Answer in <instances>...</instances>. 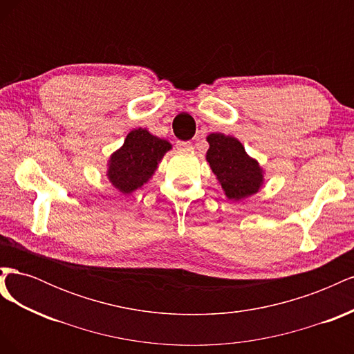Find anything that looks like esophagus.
<instances>
[{
    "instance_id": "obj_1",
    "label": "esophagus",
    "mask_w": 354,
    "mask_h": 354,
    "mask_svg": "<svg viewBox=\"0 0 354 354\" xmlns=\"http://www.w3.org/2000/svg\"><path fill=\"white\" fill-rule=\"evenodd\" d=\"M177 149H180V151H192L194 149V146H192L190 142H177Z\"/></svg>"
}]
</instances>
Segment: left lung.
Segmentation results:
<instances>
[{
	"mask_svg": "<svg viewBox=\"0 0 354 354\" xmlns=\"http://www.w3.org/2000/svg\"><path fill=\"white\" fill-rule=\"evenodd\" d=\"M207 162L227 199L239 202L259 194L264 185V169L246 153L236 137L223 133L207 136Z\"/></svg>",
	"mask_w": 354,
	"mask_h": 354,
	"instance_id": "8db88e82",
	"label": "left lung"
}]
</instances>
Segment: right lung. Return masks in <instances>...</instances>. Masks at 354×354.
I'll use <instances>...</instances> for the list:
<instances>
[{
  "label": "right lung",
  "instance_id": "obj_1",
  "mask_svg": "<svg viewBox=\"0 0 354 354\" xmlns=\"http://www.w3.org/2000/svg\"><path fill=\"white\" fill-rule=\"evenodd\" d=\"M171 149L173 145L168 140L151 134L146 128H134L108 159L106 176L109 183L122 195L133 194L153 177Z\"/></svg>",
  "mask_w": 354,
  "mask_h": 354
}]
</instances>
